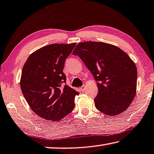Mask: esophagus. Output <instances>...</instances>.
<instances>
[{"label":"esophagus","mask_w":154,"mask_h":154,"mask_svg":"<svg viewBox=\"0 0 154 154\" xmlns=\"http://www.w3.org/2000/svg\"><path fill=\"white\" fill-rule=\"evenodd\" d=\"M85 88H86V87L85 86V85H82V86L80 87V89H81V91H84L85 90Z\"/></svg>","instance_id":"1"}]
</instances>
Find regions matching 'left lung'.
Returning <instances> with one entry per match:
<instances>
[{
    "label": "left lung",
    "mask_w": 154,
    "mask_h": 154,
    "mask_svg": "<svg viewBox=\"0 0 154 154\" xmlns=\"http://www.w3.org/2000/svg\"><path fill=\"white\" fill-rule=\"evenodd\" d=\"M91 72L97 82V109L109 116L128 108L136 94L137 68L121 49L103 42H80L73 51Z\"/></svg>",
    "instance_id": "left-lung-1"
}]
</instances>
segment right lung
<instances>
[{
  "mask_svg": "<svg viewBox=\"0 0 154 154\" xmlns=\"http://www.w3.org/2000/svg\"><path fill=\"white\" fill-rule=\"evenodd\" d=\"M75 42L51 44L35 51L23 66L20 88L33 112L45 120L58 121L72 112L79 93L65 83L66 58Z\"/></svg>",
  "mask_w": 154,
  "mask_h": 154,
  "instance_id": "add662e5",
  "label": "right lung"
}]
</instances>
